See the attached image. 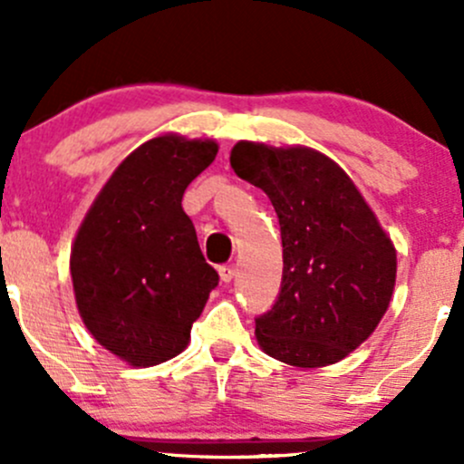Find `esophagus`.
I'll return each instance as SVG.
<instances>
[{
  "mask_svg": "<svg viewBox=\"0 0 464 464\" xmlns=\"http://www.w3.org/2000/svg\"><path fill=\"white\" fill-rule=\"evenodd\" d=\"M218 276H221L223 283H230L234 276H237V267L234 266H221L218 267Z\"/></svg>",
  "mask_w": 464,
  "mask_h": 464,
  "instance_id": "esophagus-1",
  "label": "esophagus"
}]
</instances>
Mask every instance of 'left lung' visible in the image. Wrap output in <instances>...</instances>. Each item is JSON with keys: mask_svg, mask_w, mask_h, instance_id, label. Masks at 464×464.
Here are the masks:
<instances>
[{"mask_svg": "<svg viewBox=\"0 0 464 464\" xmlns=\"http://www.w3.org/2000/svg\"><path fill=\"white\" fill-rule=\"evenodd\" d=\"M234 172L270 197L283 281L256 343L294 367H325L365 343L390 307L396 247L347 172L305 146L238 141Z\"/></svg>", "mask_w": 464, "mask_h": 464, "instance_id": "left-lung-1", "label": "left lung"}]
</instances>
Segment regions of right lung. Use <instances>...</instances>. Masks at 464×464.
<instances>
[{
    "label": "right lung",
    "instance_id": "right-lung-1",
    "mask_svg": "<svg viewBox=\"0 0 464 464\" xmlns=\"http://www.w3.org/2000/svg\"><path fill=\"white\" fill-rule=\"evenodd\" d=\"M214 139L159 134L117 166L71 250L74 301L94 341L132 367L181 353L218 274L181 208L214 161Z\"/></svg>",
    "mask_w": 464,
    "mask_h": 464
}]
</instances>
